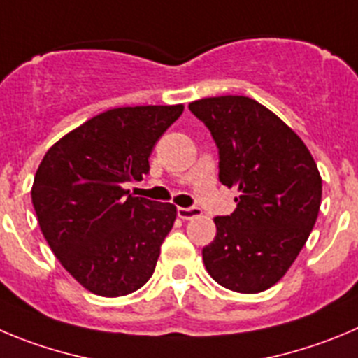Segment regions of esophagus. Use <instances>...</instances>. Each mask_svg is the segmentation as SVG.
Here are the masks:
<instances>
[{
    "label": "esophagus",
    "mask_w": 358,
    "mask_h": 358,
    "mask_svg": "<svg viewBox=\"0 0 358 358\" xmlns=\"http://www.w3.org/2000/svg\"><path fill=\"white\" fill-rule=\"evenodd\" d=\"M202 211L199 208H177V216L182 220H192L201 216Z\"/></svg>",
    "instance_id": "obj_1"
}]
</instances>
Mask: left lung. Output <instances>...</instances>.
Instances as JSON below:
<instances>
[{
    "label": "left lung",
    "instance_id": "1",
    "mask_svg": "<svg viewBox=\"0 0 358 358\" xmlns=\"http://www.w3.org/2000/svg\"><path fill=\"white\" fill-rule=\"evenodd\" d=\"M220 154V182L238 188L236 209L216 216L202 248L206 270L236 293L275 286L306 245L321 204V176L301 138L273 111L245 96L188 104Z\"/></svg>",
    "mask_w": 358,
    "mask_h": 358
}]
</instances>
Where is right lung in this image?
I'll return each mask as SVG.
<instances>
[{
    "label": "right lung",
    "instance_id": "add662e5",
    "mask_svg": "<svg viewBox=\"0 0 358 358\" xmlns=\"http://www.w3.org/2000/svg\"><path fill=\"white\" fill-rule=\"evenodd\" d=\"M185 106H124L92 117L45 152L31 202L62 266L90 293L126 296L154 273L177 208L129 195Z\"/></svg>",
    "mask_w": 358,
    "mask_h": 358
}]
</instances>
